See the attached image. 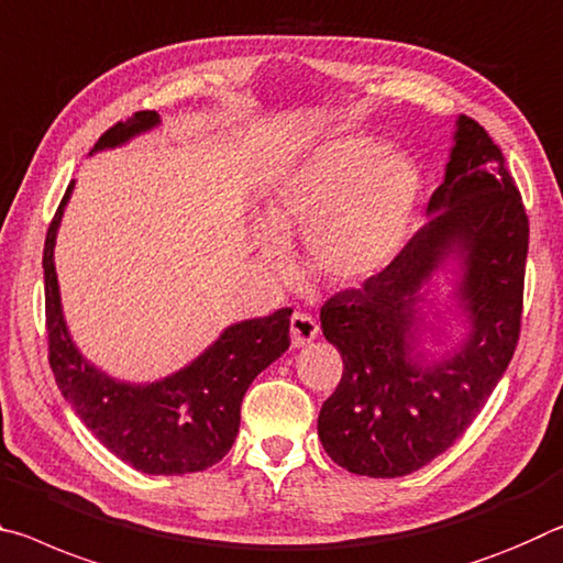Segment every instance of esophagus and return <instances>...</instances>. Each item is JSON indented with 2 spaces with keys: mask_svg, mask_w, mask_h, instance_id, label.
Returning <instances> with one entry per match:
<instances>
[{
  "mask_svg": "<svg viewBox=\"0 0 563 563\" xmlns=\"http://www.w3.org/2000/svg\"><path fill=\"white\" fill-rule=\"evenodd\" d=\"M291 344L294 346H307L319 336V324L311 314H303V311H294L291 314Z\"/></svg>",
  "mask_w": 563,
  "mask_h": 563,
  "instance_id": "obj_1",
  "label": "esophagus"
}]
</instances>
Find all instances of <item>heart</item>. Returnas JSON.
Instances as JSON below:
<instances>
[{"mask_svg": "<svg viewBox=\"0 0 563 563\" xmlns=\"http://www.w3.org/2000/svg\"><path fill=\"white\" fill-rule=\"evenodd\" d=\"M421 195V172L407 154L368 136H331L303 150L274 181L262 205L269 234L260 236L256 252L269 269H284L287 252L276 236L301 232L311 272L354 287L401 254Z\"/></svg>", "mask_w": 563, "mask_h": 563, "instance_id": "1", "label": "heart"}]
</instances>
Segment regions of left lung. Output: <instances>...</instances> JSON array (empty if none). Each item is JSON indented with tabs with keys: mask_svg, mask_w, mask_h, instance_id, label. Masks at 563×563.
<instances>
[{
	"mask_svg": "<svg viewBox=\"0 0 563 563\" xmlns=\"http://www.w3.org/2000/svg\"><path fill=\"white\" fill-rule=\"evenodd\" d=\"M427 217L382 274L321 307V331L342 354L344 374L317 429L331 462L358 476H407L444 454L519 342L529 219L501 150L464 114ZM446 265L457 276L456 335L422 309L433 306L428 287ZM423 335L439 353L422 346Z\"/></svg>",
	"mask_w": 563,
	"mask_h": 563,
	"instance_id": "8db88e82",
	"label": "left lung"
}]
</instances>
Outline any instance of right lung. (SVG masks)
<instances>
[{"instance_id": "right-lung-1", "label": "right lung", "mask_w": 563, "mask_h": 563, "mask_svg": "<svg viewBox=\"0 0 563 563\" xmlns=\"http://www.w3.org/2000/svg\"><path fill=\"white\" fill-rule=\"evenodd\" d=\"M159 122L156 112H136L107 129L91 154L122 146ZM71 191L74 181L52 219L42 260L49 366L59 391L91 434L136 472L152 476L205 472L232 449L249 384L289 349L291 309L229 324L195 362L159 382L114 379L79 352L64 321L54 244Z\"/></svg>"}]
</instances>
